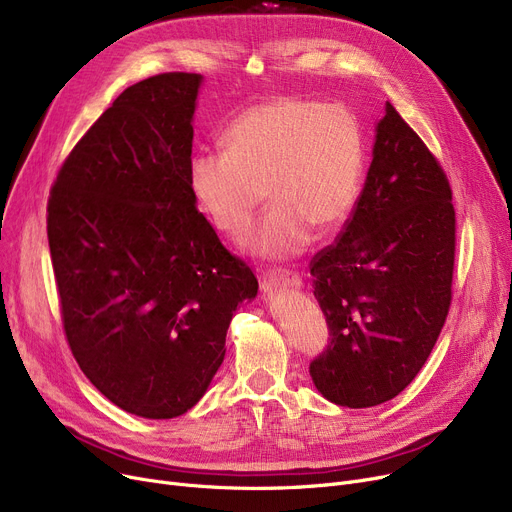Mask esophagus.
Instances as JSON below:
<instances>
[{
  "instance_id": "1",
  "label": "esophagus",
  "mask_w": 512,
  "mask_h": 512,
  "mask_svg": "<svg viewBox=\"0 0 512 512\" xmlns=\"http://www.w3.org/2000/svg\"><path fill=\"white\" fill-rule=\"evenodd\" d=\"M303 278L290 270H270L261 276V290L272 292L278 288H301Z\"/></svg>"
}]
</instances>
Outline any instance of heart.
<instances>
[{
	"mask_svg": "<svg viewBox=\"0 0 512 512\" xmlns=\"http://www.w3.org/2000/svg\"><path fill=\"white\" fill-rule=\"evenodd\" d=\"M226 151H201L188 164V184L213 228L247 238L255 215L276 207L253 238L263 257L305 251L313 230L344 224L359 197L365 134L342 105L280 95L238 114L224 132Z\"/></svg>",
	"mask_w": 512,
	"mask_h": 512,
	"instance_id": "obj_1",
	"label": "heart"
}]
</instances>
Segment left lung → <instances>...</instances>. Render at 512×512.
Instances as JSON below:
<instances>
[{
  "label": "left lung",
  "mask_w": 512,
  "mask_h": 512,
  "mask_svg": "<svg viewBox=\"0 0 512 512\" xmlns=\"http://www.w3.org/2000/svg\"><path fill=\"white\" fill-rule=\"evenodd\" d=\"M456 218L448 178L392 103L351 218L311 259L330 342L309 373L334 405L365 409L405 390L452 301Z\"/></svg>",
  "instance_id": "8db88e82"
}]
</instances>
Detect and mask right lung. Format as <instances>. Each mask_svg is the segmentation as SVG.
<instances>
[{"instance_id": "obj_1", "label": "right lung", "mask_w": 512, "mask_h": 512, "mask_svg": "<svg viewBox=\"0 0 512 512\" xmlns=\"http://www.w3.org/2000/svg\"><path fill=\"white\" fill-rule=\"evenodd\" d=\"M201 80L166 72L120 93L66 157L47 205L70 351L107 400L145 419L197 405L236 307L259 288L188 184Z\"/></svg>"}]
</instances>
